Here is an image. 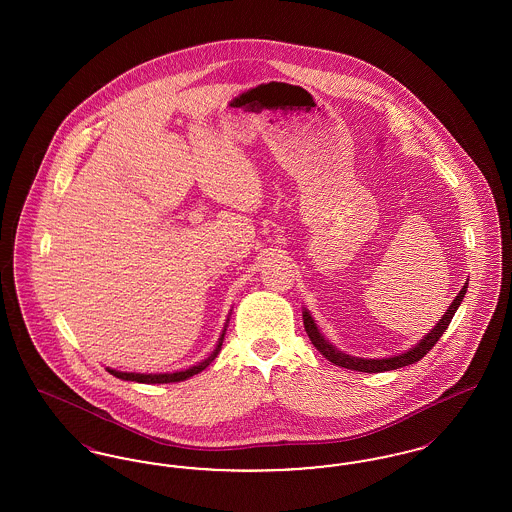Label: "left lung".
Wrapping results in <instances>:
<instances>
[{
    "instance_id": "left-lung-1",
    "label": "left lung",
    "mask_w": 512,
    "mask_h": 512,
    "mask_svg": "<svg viewBox=\"0 0 512 512\" xmlns=\"http://www.w3.org/2000/svg\"><path fill=\"white\" fill-rule=\"evenodd\" d=\"M466 288H468V282L464 284L463 290L457 293V297L449 305L447 313L439 318L438 324L422 340L418 341L409 351H405L401 355H393L388 359H359V357H351V355L341 353L340 349H336L330 341L318 332L317 324H315V320L309 315L307 309L303 311V324H305V332H307L309 340L313 341V345L330 363L341 366V368H349V370H359V372H386V370H395V368H401V366L418 363L438 343L439 338L443 336V332L447 330L451 318L457 313V309L463 301L464 293H466Z\"/></svg>"
}]
</instances>
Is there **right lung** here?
Returning <instances> with one entry per match:
<instances>
[{
    "label": "right lung",
    "instance_id": "right-lung-1",
    "mask_svg": "<svg viewBox=\"0 0 512 512\" xmlns=\"http://www.w3.org/2000/svg\"><path fill=\"white\" fill-rule=\"evenodd\" d=\"M228 326V324H226ZM226 326L220 334L219 343L215 347V351L201 363L190 366L186 370H178V372H165V374H138V372H119L115 368H107L109 374L121 378V380H130V382H140V384H171V382H182V380H188L192 378L194 374H199L201 370H205L207 366L211 365L215 361V357L219 355L220 347H222V340H224V332H226Z\"/></svg>",
    "mask_w": 512,
    "mask_h": 512
}]
</instances>
